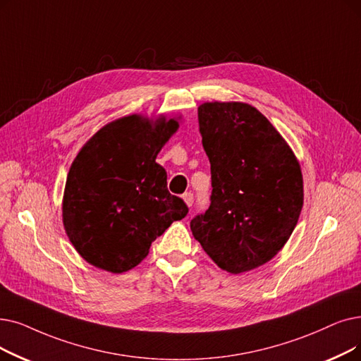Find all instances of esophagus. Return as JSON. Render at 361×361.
Here are the masks:
<instances>
[{"label":"esophagus","mask_w":361,"mask_h":361,"mask_svg":"<svg viewBox=\"0 0 361 361\" xmlns=\"http://www.w3.org/2000/svg\"><path fill=\"white\" fill-rule=\"evenodd\" d=\"M183 200H184L185 205L190 208V207L193 205V200H195V197H193V193H190V192H189V193H184V195H183Z\"/></svg>","instance_id":"obj_1"}]
</instances>
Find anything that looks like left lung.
Listing matches in <instances>:
<instances>
[{
    "mask_svg": "<svg viewBox=\"0 0 361 361\" xmlns=\"http://www.w3.org/2000/svg\"><path fill=\"white\" fill-rule=\"evenodd\" d=\"M211 162V205L190 228L211 259L231 274L254 270L289 240L304 203L301 165L258 109L242 102L197 107Z\"/></svg>",
    "mask_w": 361,
    "mask_h": 361,
    "instance_id": "8db88e82",
    "label": "left lung"
}]
</instances>
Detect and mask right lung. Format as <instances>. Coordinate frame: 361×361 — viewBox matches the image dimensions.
<instances>
[{"label": "right lung", "instance_id": "add662e5", "mask_svg": "<svg viewBox=\"0 0 361 361\" xmlns=\"http://www.w3.org/2000/svg\"><path fill=\"white\" fill-rule=\"evenodd\" d=\"M180 118L128 115L106 123L73 159L61 203L68 238L87 262L115 274L147 255L152 242L187 215L166 189L156 156Z\"/></svg>", "mask_w": 361, "mask_h": 361}]
</instances>
